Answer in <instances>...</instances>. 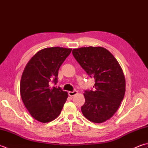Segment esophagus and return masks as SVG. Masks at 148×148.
Listing matches in <instances>:
<instances>
[{"label":"esophagus","mask_w":148,"mask_h":148,"mask_svg":"<svg viewBox=\"0 0 148 148\" xmlns=\"http://www.w3.org/2000/svg\"><path fill=\"white\" fill-rule=\"evenodd\" d=\"M77 93V91L74 90V91H73V92H69V95L70 97H73L74 95H76Z\"/></svg>","instance_id":"34e87169"}]
</instances>
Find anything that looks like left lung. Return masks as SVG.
Listing matches in <instances>:
<instances>
[{"mask_svg":"<svg viewBox=\"0 0 148 148\" xmlns=\"http://www.w3.org/2000/svg\"><path fill=\"white\" fill-rule=\"evenodd\" d=\"M72 54L91 78L95 90L85 91L83 114L89 121L101 123L115 114L125 93V75L111 52L103 47L73 49Z\"/></svg>","mask_w":148,"mask_h":148,"instance_id":"1","label":"left lung"}]
</instances>
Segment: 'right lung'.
<instances>
[{
    "mask_svg": "<svg viewBox=\"0 0 148 148\" xmlns=\"http://www.w3.org/2000/svg\"><path fill=\"white\" fill-rule=\"evenodd\" d=\"M71 48L52 47L37 52L27 63L20 81V95L30 115L41 123L54 120L60 115L68 97L60 88L50 87L57 83L58 70Z\"/></svg>",
    "mask_w": 148,
    "mask_h": 148,
    "instance_id": "add662e5",
    "label": "right lung"
}]
</instances>
